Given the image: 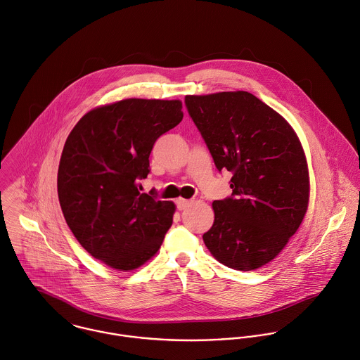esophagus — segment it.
I'll return each instance as SVG.
<instances>
[{
    "mask_svg": "<svg viewBox=\"0 0 360 360\" xmlns=\"http://www.w3.org/2000/svg\"><path fill=\"white\" fill-rule=\"evenodd\" d=\"M189 205H191V202L186 200V199H178V200H176V207H178V210H185Z\"/></svg>",
    "mask_w": 360,
    "mask_h": 360,
    "instance_id": "obj_1",
    "label": "esophagus"
}]
</instances>
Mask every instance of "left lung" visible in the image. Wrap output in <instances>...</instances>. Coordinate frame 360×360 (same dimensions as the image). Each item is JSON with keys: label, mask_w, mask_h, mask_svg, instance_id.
<instances>
[{"label": "left lung", "mask_w": 360, "mask_h": 360, "mask_svg": "<svg viewBox=\"0 0 360 360\" xmlns=\"http://www.w3.org/2000/svg\"><path fill=\"white\" fill-rule=\"evenodd\" d=\"M185 105L216 168L233 174V193L213 202L214 223L203 241L229 268H261L285 248L307 210L302 144L290 124L250 92L186 95Z\"/></svg>", "instance_id": "8db88e82"}]
</instances>
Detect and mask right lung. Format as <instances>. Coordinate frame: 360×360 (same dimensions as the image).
Returning <instances> with one entry per match:
<instances>
[{
  "label": "right lung",
  "mask_w": 360,
  "mask_h": 360,
  "mask_svg": "<svg viewBox=\"0 0 360 360\" xmlns=\"http://www.w3.org/2000/svg\"><path fill=\"white\" fill-rule=\"evenodd\" d=\"M181 101L123 99L92 109L68 134L57 174L64 219L78 243L119 271L147 262L172 226L175 205L140 193L150 153L184 117Z\"/></svg>",
  "instance_id": "1"
}]
</instances>
